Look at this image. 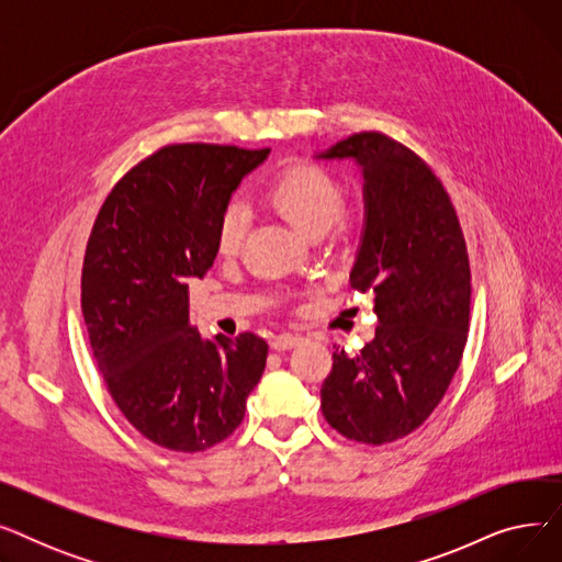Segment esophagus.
<instances>
[{
    "instance_id": "1",
    "label": "esophagus",
    "mask_w": 562,
    "mask_h": 562,
    "mask_svg": "<svg viewBox=\"0 0 562 562\" xmlns=\"http://www.w3.org/2000/svg\"><path fill=\"white\" fill-rule=\"evenodd\" d=\"M301 341H303V337H301V335H291V333H282V335L273 337L271 346H273L276 350H289V348H293V346H299Z\"/></svg>"
}]
</instances>
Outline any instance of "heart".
<instances>
[{
	"instance_id": "heart-1",
	"label": "heart",
	"mask_w": 562,
	"mask_h": 562,
	"mask_svg": "<svg viewBox=\"0 0 562 562\" xmlns=\"http://www.w3.org/2000/svg\"><path fill=\"white\" fill-rule=\"evenodd\" d=\"M266 202L305 236L328 232L344 214L346 189L333 172L316 164H293L284 168L266 189ZM248 229V214L239 202L225 206L216 227L218 252L232 257L241 250Z\"/></svg>"
}]
</instances>
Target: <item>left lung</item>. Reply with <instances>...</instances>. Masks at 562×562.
<instances>
[{
    "label": "left lung",
    "instance_id": "left-lung-1",
    "mask_svg": "<svg viewBox=\"0 0 562 562\" xmlns=\"http://www.w3.org/2000/svg\"><path fill=\"white\" fill-rule=\"evenodd\" d=\"M316 159H350L364 180V232L350 286L373 293L375 337L335 350L323 380L326 422L362 445L417 430L445 398L469 333L471 271L449 193L409 147L352 134Z\"/></svg>",
    "mask_w": 562,
    "mask_h": 562
}]
</instances>
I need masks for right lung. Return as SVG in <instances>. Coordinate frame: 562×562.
Masks as SVG:
<instances>
[{
  "mask_svg": "<svg viewBox=\"0 0 562 562\" xmlns=\"http://www.w3.org/2000/svg\"><path fill=\"white\" fill-rule=\"evenodd\" d=\"M269 153L166 145L111 189L88 236V339L115 405L157 447L195 453L218 445L244 422L263 373L261 337H200L187 282L212 269L218 218Z\"/></svg>",
  "mask_w": 562,
  "mask_h": 562,
  "instance_id": "add662e5",
  "label": "right lung"
}]
</instances>
